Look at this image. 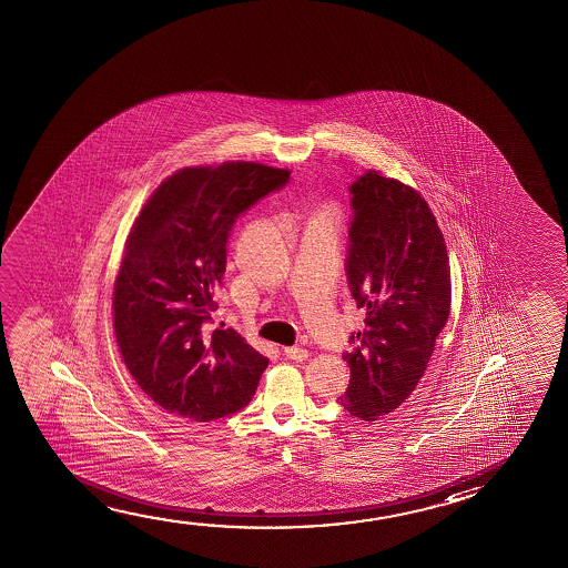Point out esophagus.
<instances>
[{"label":"esophagus","mask_w":568,"mask_h":568,"mask_svg":"<svg viewBox=\"0 0 568 568\" xmlns=\"http://www.w3.org/2000/svg\"><path fill=\"white\" fill-rule=\"evenodd\" d=\"M283 355L287 359H293V362H305L306 357H308V352H306L305 347H285Z\"/></svg>","instance_id":"obj_1"}]
</instances>
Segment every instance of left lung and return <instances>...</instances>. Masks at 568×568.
<instances>
[{
  "instance_id": "1",
  "label": "left lung",
  "mask_w": 568,
  "mask_h": 568,
  "mask_svg": "<svg viewBox=\"0 0 568 568\" xmlns=\"http://www.w3.org/2000/svg\"><path fill=\"white\" fill-rule=\"evenodd\" d=\"M346 275L365 329L344 354L352 377L339 404L373 422L412 395L452 305L444 234L428 203L375 170L355 178Z\"/></svg>"
}]
</instances>
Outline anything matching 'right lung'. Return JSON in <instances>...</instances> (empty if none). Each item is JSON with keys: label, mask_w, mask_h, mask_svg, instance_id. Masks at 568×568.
<instances>
[{"label": "right lung", "mask_w": 568, "mask_h": 568, "mask_svg": "<svg viewBox=\"0 0 568 568\" xmlns=\"http://www.w3.org/2000/svg\"><path fill=\"white\" fill-rule=\"evenodd\" d=\"M288 183L254 162L185 168L158 187L132 224L113 291L124 365L146 395L181 418L242 410L270 359L213 326L214 288L240 214Z\"/></svg>", "instance_id": "obj_1"}]
</instances>
